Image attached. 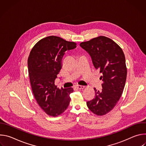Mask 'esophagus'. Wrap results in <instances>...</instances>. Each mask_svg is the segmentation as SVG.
<instances>
[{
  "instance_id": "obj_1",
  "label": "esophagus",
  "mask_w": 146,
  "mask_h": 146,
  "mask_svg": "<svg viewBox=\"0 0 146 146\" xmlns=\"http://www.w3.org/2000/svg\"><path fill=\"white\" fill-rule=\"evenodd\" d=\"M76 88L78 90H82V89H84L85 88V87L84 86H77Z\"/></svg>"
}]
</instances>
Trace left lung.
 <instances>
[{
  "mask_svg": "<svg viewBox=\"0 0 146 146\" xmlns=\"http://www.w3.org/2000/svg\"><path fill=\"white\" fill-rule=\"evenodd\" d=\"M80 46L91 55L103 81L102 91L94 88L95 96L87 105L94 114L104 115L114 109L123 92L127 75L125 58L122 48L106 36L93 38Z\"/></svg>",
  "mask_w": 146,
  "mask_h": 146,
  "instance_id": "8db88e82",
  "label": "left lung"
}]
</instances>
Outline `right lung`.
Wrapping results in <instances>:
<instances>
[{
    "label": "right lung",
    "mask_w": 146,
    "mask_h": 146,
    "mask_svg": "<svg viewBox=\"0 0 146 146\" xmlns=\"http://www.w3.org/2000/svg\"><path fill=\"white\" fill-rule=\"evenodd\" d=\"M76 45L60 37L50 36L39 40L31 51L28 66L32 92L38 106L48 115H60L69 105L73 89H59L55 85V80L62 68L65 52Z\"/></svg>",
    "instance_id": "right-lung-1"
}]
</instances>
